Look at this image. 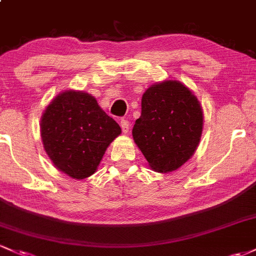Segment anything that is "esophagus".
<instances>
[{"mask_svg": "<svg viewBox=\"0 0 256 256\" xmlns=\"http://www.w3.org/2000/svg\"><path fill=\"white\" fill-rule=\"evenodd\" d=\"M120 126H122V130L124 134L128 132V128H130V124H128V120H125V119L120 120Z\"/></svg>", "mask_w": 256, "mask_h": 256, "instance_id": "1", "label": "esophagus"}]
</instances>
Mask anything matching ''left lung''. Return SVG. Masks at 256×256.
I'll use <instances>...</instances> for the list:
<instances>
[{
	"label": "left lung",
	"instance_id": "left-lung-1",
	"mask_svg": "<svg viewBox=\"0 0 256 256\" xmlns=\"http://www.w3.org/2000/svg\"><path fill=\"white\" fill-rule=\"evenodd\" d=\"M203 131V109L193 92L176 80L152 85L142 96L134 141L156 172L178 170L194 154Z\"/></svg>",
	"mask_w": 256,
	"mask_h": 256
}]
</instances>
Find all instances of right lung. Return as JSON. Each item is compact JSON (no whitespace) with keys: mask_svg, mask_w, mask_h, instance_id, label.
Masks as SVG:
<instances>
[{"mask_svg":"<svg viewBox=\"0 0 256 256\" xmlns=\"http://www.w3.org/2000/svg\"><path fill=\"white\" fill-rule=\"evenodd\" d=\"M40 126L50 162L76 180L96 172L108 146L122 134L96 98L74 90L62 92L47 106Z\"/></svg>","mask_w":256,"mask_h":256,"instance_id":"obj_1","label":"right lung"}]
</instances>
